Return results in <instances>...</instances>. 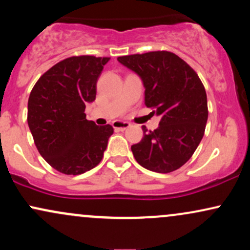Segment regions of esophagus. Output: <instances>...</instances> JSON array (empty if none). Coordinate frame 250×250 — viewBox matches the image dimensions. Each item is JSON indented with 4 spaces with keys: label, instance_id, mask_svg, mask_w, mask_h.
Segmentation results:
<instances>
[{
    "label": "esophagus",
    "instance_id": "esophagus-1",
    "mask_svg": "<svg viewBox=\"0 0 250 250\" xmlns=\"http://www.w3.org/2000/svg\"><path fill=\"white\" fill-rule=\"evenodd\" d=\"M113 127L115 130H125V129L130 127V123L125 122V121H114Z\"/></svg>",
    "mask_w": 250,
    "mask_h": 250
}]
</instances>
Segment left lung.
Segmentation results:
<instances>
[{
  "label": "left lung",
  "mask_w": 250,
  "mask_h": 250,
  "mask_svg": "<svg viewBox=\"0 0 250 250\" xmlns=\"http://www.w3.org/2000/svg\"><path fill=\"white\" fill-rule=\"evenodd\" d=\"M141 76L145 103L161 116L159 128L142 125V140L131 146L139 165L167 174L193 156L205 135L208 120L207 94L199 75L187 62L167 50L117 57Z\"/></svg>",
  "instance_id": "8db88e82"
}]
</instances>
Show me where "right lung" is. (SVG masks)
<instances>
[{"instance_id":"add662e5","label":"right lung","mask_w":250,"mask_h":250,"mask_svg":"<svg viewBox=\"0 0 250 250\" xmlns=\"http://www.w3.org/2000/svg\"><path fill=\"white\" fill-rule=\"evenodd\" d=\"M109 57L71 56L45 71L31 89L28 125L34 142L54 169L80 175L101 162L110 125L85 119V104L96 97V83Z\"/></svg>"}]
</instances>
